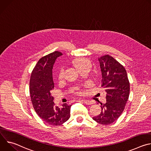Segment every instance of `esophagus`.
I'll list each match as a JSON object with an SVG mask.
<instances>
[{
  "instance_id": "1",
  "label": "esophagus",
  "mask_w": 151,
  "mask_h": 151,
  "mask_svg": "<svg viewBox=\"0 0 151 151\" xmlns=\"http://www.w3.org/2000/svg\"><path fill=\"white\" fill-rule=\"evenodd\" d=\"M83 101H84V103H85L86 104L90 105V104H93V101H92V100H83Z\"/></svg>"
}]
</instances>
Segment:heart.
Returning a JSON list of instances; mask_svg holds the SVG:
<instances>
[{
	"mask_svg": "<svg viewBox=\"0 0 151 151\" xmlns=\"http://www.w3.org/2000/svg\"><path fill=\"white\" fill-rule=\"evenodd\" d=\"M74 65L76 68L78 70H79L80 68L87 65H91V62L90 61L85 58H78L76 59L74 62ZM63 76V72L61 71L60 73V76L61 77Z\"/></svg>",
	"mask_w": 151,
	"mask_h": 151,
	"instance_id": "1",
	"label": "heart"
}]
</instances>
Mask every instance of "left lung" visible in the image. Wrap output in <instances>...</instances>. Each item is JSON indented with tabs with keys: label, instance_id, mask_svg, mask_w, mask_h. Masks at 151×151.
<instances>
[{
	"label": "left lung",
	"instance_id": "left-lung-1",
	"mask_svg": "<svg viewBox=\"0 0 151 151\" xmlns=\"http://www.w3.org/2000/svg\"><path fill=\"white\" fill-rule=\"evenodd\" d=\"M98 60L106 103H100L101 113L93 119L99 124L109 125L117 120L124 110L130 94V82L124 67L112 56L105 55Z\"/></svg>",
	"mask_w": 151,
	"mask_h": 151
}]
</instances>
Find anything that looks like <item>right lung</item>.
Listing matches in <instances>:
<instances>
[{"instance_id":"right-lung-1","label":"right lung","mask_w":151,"mask_h":151,"mask_svg":"<svg viewBox=\"0 0 151 151\" xmlns=\"http://www.w3.org/2000/svg\"><path fill=\"white\" fill-rule=\"evenodd\" d=\"M63 55L54 51L39 59L35 66L30 79V94L33 108L45 123L60 125L67 121L70 116L72 105L64 103L60 108L55 106L51 90L54 89L52 69L56 59Z\"/></svg>"}]
</instances>
